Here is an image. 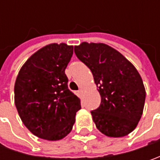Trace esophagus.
<instances>
[{
  "instance_id": "34e87169",
  "label": "esophagus",
  "mask_w": 160,
  "mask_h": 160,
  "mask_svg": "<svg viewBox=\"0 0 160 160\" xmlns=\"http://www.w3.org/2000/svg\"><path fill=\"white\" fill-rule=\"evenodd\" d=\"M78 92H79V93H80V94H83V90L82 89V88H81V89H80V90H79V91H78Z\"/></svg>"
}]
</instances>
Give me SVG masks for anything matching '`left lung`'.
<instances>
[{"instance_id":"obj_1","label":"left lung","mask_w":160,"mask_h":160,"mask_svg":"<svg viewBox=\"0 0 160 160\" xmlns=\"http://www.w3.org/2000/svg\"><path fill=\"white\" fill-rule=\"evenodd\" d=\"M75 53L89 68L100 92V107L91 114L98 130L118 138L132 132L144 108L142 79L135 67L121 53L102 42H83Z\"/></svg>"}]
</instances>
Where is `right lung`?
Here are the masks:
<instances>
[{
  "mask_svg": "<svg viewBox=\"0 0 160 160\" xmlns=\"http://www.w3.org/2000/svg\"><path fill=\"white\" fill-rule=\"evenodd\" d=\"M73 46L51 43L34 52L16 78L14 102L23 124L38 138L58 141L71 132L80 99L68 88L65 69Z\"/></svg>",
  "mask_w": 160,
  "mask_h": 160,
  "instance_id": "add662e5",
  "label": "right lung"
}]
</instances>
